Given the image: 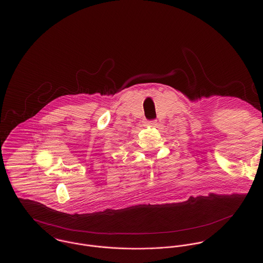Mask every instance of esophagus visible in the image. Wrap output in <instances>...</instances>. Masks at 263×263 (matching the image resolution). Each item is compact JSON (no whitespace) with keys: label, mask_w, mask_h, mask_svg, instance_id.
I'll use <instances>...</instances> for the list:
<instances>
[{"label":"esophagus","mask_w":263,"mask_h":263,"mask_svg":"<svg viewBox=\"0 0 263 263\" xmlns=\"http://www.w3.org/2000/svg\"><path fill=\"white\" fill-rule=\"evenodd\" d=\"M150 124L151 125H155V124H156V120H152V121H150Z\"/></svg>","instance_id":"obj_1"}]
</instances>
